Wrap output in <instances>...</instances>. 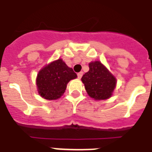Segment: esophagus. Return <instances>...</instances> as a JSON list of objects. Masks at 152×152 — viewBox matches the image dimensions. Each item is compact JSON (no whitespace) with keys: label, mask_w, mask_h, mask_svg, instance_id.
I'll list each match as a JSON object with an SVG mask.
<instances>
[{"label":"esophagus","mask_w":152,"mask_h":152,"mask_svg":"<svg viewBox=\"0 0 152 152\" xmlns=\"http://www.w3.org/2000/svg\"><path fill=\"white\" fill-rule=\"evenodd\" d=\"M82 76H83V72H78V73H77V76H78V79H81Z\"/></svg>","instance_id":"1"}]
</instances>
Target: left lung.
Masks as SVG:
<instances>
[{
    "label": "left lung",
    "mask_w": 152,
    "mask_h": 152,
    "mask_svg": "<svg viewBox=\"0 0 152 152\" xmlns=\"http://www.w3.org/2000/svg\"><path fill=\"white\" fill-rule=\"evenodd\" d=\"M89 68L81 79L88 95L95 100L109 98L116 86V79L99 61H91Z\"/></svg>",
    "instance_id": "1"
}]
</instances>
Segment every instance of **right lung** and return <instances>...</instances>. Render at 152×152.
Returning <instances> with one entry per match:
<instances>
[{
  "label": "right lung",
  "mask_w": 152,
  "mask_h": 152,
  "mask_svg": "<svg viewBox=\"0 0 152 152\" xmlns=\"http://www.w3.org/2000/svg\"><path fill=\"white\" fill-rule=\"evenodd\" d=\"M77 77L72 68L62 59H58L44 66L37 77L38 93L47 100H57L65 93L67 83Z\"/></svg>",
  "instance_id": "1"
}]
</instances>
